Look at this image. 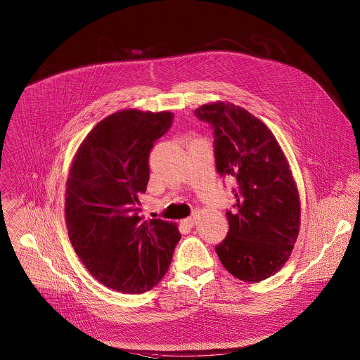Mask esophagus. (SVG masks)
I'll return each mask as SVG.
<instances>
[{
    "mask_svg": "<svg viewBox=\"0 0 360 360\" xmlns=\"http://www.w3.org/2000/svg\"><path fill=\"white\" fill-rule=\"evenodd\" d=\"M196 218H198V214H193V216L188 217V218H185V219H182V221H181V225H182L185 229H191V228L195 225Z\"/></svg>",
    "mask_w": 360,
    "mask_h": 360,
    "instance_id": "34e87169",
    "label": "esophagus"
}]
</instances>
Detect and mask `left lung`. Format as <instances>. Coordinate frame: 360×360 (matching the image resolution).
<instances>
[{
	"mask_svg": "<svg viewBox=\"0 0 360 360\" xmlns=\"http://www.w3.org/2000/svg\"><path fill=\"white\" fill-rule=\"evenodd\" d=\"M195 112L214 129L218 174L238 185L217 255L238 280L260 283L284 267L299 235L300 200L287 157L266 124L239 105L214 101Z\"/></svg>",
	"mask_w": 360,
	"mask_h": 360,
	"instance_id": "1",
	"label": "left lung"
}]
</instances>
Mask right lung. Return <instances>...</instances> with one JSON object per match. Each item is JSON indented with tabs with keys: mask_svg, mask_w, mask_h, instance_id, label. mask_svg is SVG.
<instances>
[{
	"mask_svg": "<svg viewBox=\"0 0 360 360\" xmlns=\"http://www.w3.org/2000/svg\"><path fill=\"white\" fill-rule=\"evenodd\" d=\"M172 118L169 111H117L87 134L73 157L65 192L70 240L87 271L117 292L155 287L181 239L176 222L139 216L150 150Z\"/></svg>",
	"mask_w": 360,
	"mask_h": 360,
	"instance_id": "1",
	"label": "right lung"
}]
</instances>
